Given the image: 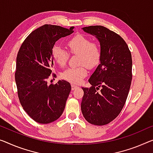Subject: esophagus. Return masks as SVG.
Segmentation results:
<instances>
[{"instance_id":"34e87169","label":"esophagus","mask_w":153,"mask_h":153,"mask_svg":"<svg viewBox=\"0 0 153 153\" xmlns=\"http://www.w3.org/2000/svg\"><path fill=\"white\" fill-rule=\"evenodd\" d=\"M77 87H78V86H76V85H74V84H72V85H71V89H72V91L76 90Z\"/></svg>"}]
</instances>
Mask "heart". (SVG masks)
<instances>
[{"label": "heart", "instance_id": "1", "mask_svg": "<svg viewBox=\"0 0 153 153\" xmlns=\"http://www.w3.org/2000/svg\"><path fill=\"white\" fill-rule=\"evenodd\" d=\"M67 45L71 53L79 54V64L83 65L66 69L62 73L61 77L71 83L78 84L87 75L86 67L93 69L98 66L102 58L101 49L98 45L92 42L90 38L82 34L73 37L68 41ZM51 56L57 65L64 67L69 58V53L65 48L56 45L51 49Z\"/></svg>", "mask_w": 153, "mask_h": 153}]
</instances>
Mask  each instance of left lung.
Returning <instances> with one entry per match:
<instances>
[{"label":"left lung","mask_w":153,"mask_h":153,"mask_svg":"<svg viewBox=\"0 0 153 153\" xmlns=\"http://www.w3.org/2000/svg\"><path fill=\"white\" fill-rule=\"evenodd\" d=\"M82 29L99 40L102 51L100 64L88 79L92 86L82 87V113L90 124L103 126L117 117L126 101L132 80L131 53L124 39L106 27Z\"/></svg>","instance_id":"8db88e82"}]
</instances>
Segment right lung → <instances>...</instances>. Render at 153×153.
Segmentation results:
<instances>
[{
    "label": "right lung",
    "mask_w": 153,
    "mask_h": 153,
    "mask_svg": "<svg viewBox=\"0 0 153 153\" xmlns=\"http://www.w3.org/2000/svg\"><path fill=\"white\" fill-rule=\"evenodd\" d=\"M74 29L45 25L29 34L18 51L15 73L18 98L24 111L40 124L54 122L65 110L71 84L62 79L49 85L47 81L53 66L52 47Z\"/></svg>",
    "instance_id": "1"
}]
</instances>
